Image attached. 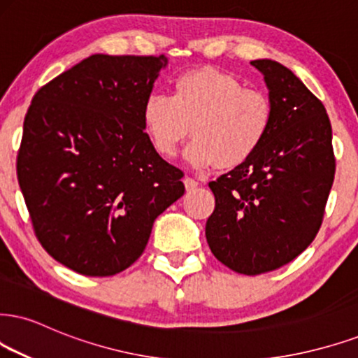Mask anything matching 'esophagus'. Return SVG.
I'll use <instances>...</instances> for the list:
<instances>
[{
  "label": "esophagus",
  "instance_id": "obj_1",
  "mask_svg": "<svg viewBox=\"0 0 358 358\" xmlns=\"http://www.w3.org/2000/svg\"><path fill=\"white\" fill-rule=\"evenodd\" d=\"M184 186H186V191H194V189H197V186H199V182L192 178H186L184 179Z\"/></svg>",
  "mask_w": 358,
  "mask_h": 358
}]
</instances>
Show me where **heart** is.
<instances>
[{"instance_id":"1","label":"heart","mask_w":358,"mask_h":358,"mask_svg":"<svg viewBox=\"0 0 358 358\" xmlns=\"http://www.w3.org/2000/svg\"><path fill=\"white\" fill-rule=\"evenodd\" d=\"M143 124L162 157H174L191 131L189 164L232 171L245 164L266 141L272 104L264 92L245 90L232 74L202 66L176 76L172 96H148Z\"/></svg>"}]
</instances>
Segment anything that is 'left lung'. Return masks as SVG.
<instances>
[{
  "label": "left lung",
  "mask_w": 358,
  "mask_h": 358,
  "mask_svg": "<svg viewBox=\"0 0 358 358\" xmlns=\"http://www.w3.org/2000/svg\"><path fill=\"white\" fill-rule=\"evenodd\" d=\"M250 64L264 74L272 124L245 164L209 182L215 209L206 222V239L224 266L257 275L289 264L314 241L335 157L324 104L277 61Z\"/></svg>",
  "instance_id": "obj_1"
}]
</instances>
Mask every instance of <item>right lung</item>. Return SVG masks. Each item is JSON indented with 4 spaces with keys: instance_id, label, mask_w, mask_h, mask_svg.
I'll use <instances>...</instances> for the list:
<instances>
[{
    "instance_id": "1",
    "label": "right lung",
    "mask_w": 358,
    "mask_h": 358,
    "mask_svg": "<svg viewBox=\"0 0 358 358\" xmlns=\"http://www.w3.org/2000/svg\"><path fill=\"white\" fill-rule=\"evenodd\" d=\"M166 66L164 55H92L31 101L17 182L38 241L74 272L108 277L134 264L154 220L186 191L143 124Z\"/></svg>"
}]
</instances>
